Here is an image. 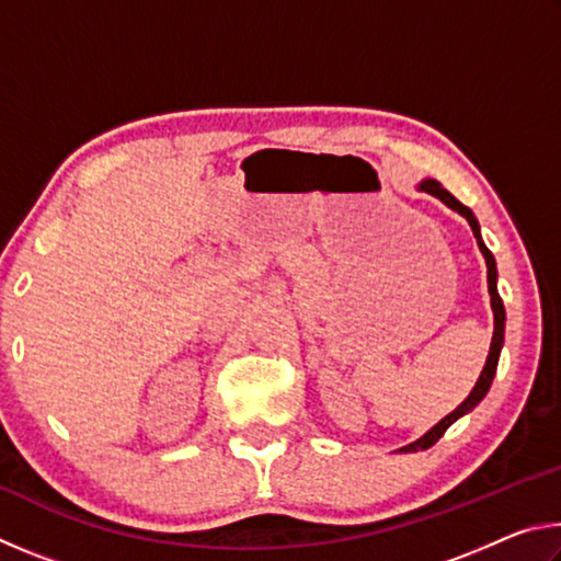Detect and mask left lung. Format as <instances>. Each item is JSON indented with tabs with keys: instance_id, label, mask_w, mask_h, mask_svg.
<instances>
[{
	"instance_id": "left-lung-1",
	"label": "left lung",
	"mask_w": 561,
	"mask_h": 561,
	"mask_svg": "<svg viewBox=\"0 0 561 561\" xmlns=\"http://www.w3.org/2000/svg\"><path fill=\"white\" fill-rule=\"evenodd\" d=\"M417 190H425V193H431L438 197V201H443L445 205L450 207V210L460 213L465 220L470 222L472 227V234L474 240H478V247L482 252V257H485V264H488V289H490V304H492V314H495V334H492V344H490V354H488V360H485V368H482V374L478 378V383H474V388L470 391V396L465 398V401L455 408V411L450 415H445L443 421L438 425H433V428L423 435V438H417L415 443L405 445V453H415V450H425L431 448V445L438 443L443 438V433L450 428V425L458 421V417H462L465 413H470L474 405H478L482 398H485V393L490 391L492 386V378H495V371H497V360H500V351H502V341H505V307H502V299L497 294V267H495V257H492V252L485 247V242H482L480 237V225L478 220H474V215L470 207H465L460 201H455V197L445 190L438 180H423L421 185H417Z\"/></svg>"
}]
</instances>
